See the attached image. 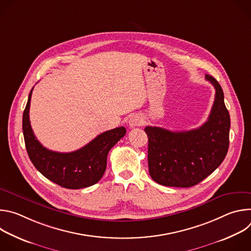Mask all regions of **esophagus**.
Here are the masks:
<instances>
[{
	"mask_svg": "<svg viewBox=\"0 0 251 251\" xmlns=\"http://www.w3.org/2000/svg\"><path fill=\"white\" fill-rule=\"evenodd\" d=\"M129 125L132 128L136 127V126H140V125H142V119L139 116H137V115L132 116L130 118V120H129Z\"/></svg>",
	"mask_w": 251,
	"mask_h": 251,
	"instance_id": "esophagus-1",
	"label": "esophagus"
}]
</instances>
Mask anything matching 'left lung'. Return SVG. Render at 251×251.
<instances>
[{"label": "left lung", "instance_id": "left-lung-1", "mask_svg": "<svg viewBox=\"0 0 251 251\" xmlns=\"http://www.w3.org/2000/svg\"><path fill=\"white\" fill-rule=\"evenodd\" d=\"M216 89L207 121L190 131L173 132L147 126L148 166L153 180L163 186L190 188L209 176L225 160L229 145L230 117L224 91L211 75Z\"/></svg>", "mask_w": 251, "mask_h": 251}]
</instances>
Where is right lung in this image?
<instances>
[{"mask_svg":"<svg viewBox=\"0 0 251 251\" xmlns=\"http://www.w3.org/2000/svg\"><path fill=\"white\" fill-rule=\"evenodd\" d=\"M32 89L23 115V131L25 149L33 166L50 181L66 189H83L99 182L106 170L107 155L126 134L125 127L103 132L75 152L49 150L35 138L30 126L28 113Z\"/></svg>","mask_w":251,"mask_h":251,"instance_id":"obj_1","label":"right lung"}]
</instances>
